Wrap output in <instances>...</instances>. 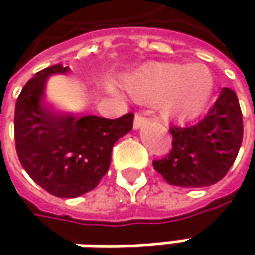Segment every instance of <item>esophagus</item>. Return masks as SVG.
<instances>
[{"instance_id":"1","label":"esophagus","mask_w":255,"mask_h":255,"mask_svg":"<svg viewBox=\"0 0 255 255\" xmlns=\"http://www.w3.org/2000/svg\"><path fill=\"white\" fill-rule=\"evenodd\" d=\"M146 123V117H144V114L143 112H137L135 114V117H134V128L137 129V128H140L143 124Z\"/></svg>"}]
</instances>
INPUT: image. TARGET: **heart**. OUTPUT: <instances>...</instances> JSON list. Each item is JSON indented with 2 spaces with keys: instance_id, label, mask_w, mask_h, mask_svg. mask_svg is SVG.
Returning a JSON list of instances; mask_svg holds the SVG:
<instances>
[{
  "instance_id": "1",
  "label": "heart",
  "mask_w": 255,
  "mask_h": 255,
  "mask_svg": "<svg viewBox=\"0 0 255 255\" xmlns=\"http://www.w3.org/2000/svg\"><path fill=\"white\" fill-rule=\"evenodd\" d=\"M214 87L211 72L202 65H155L128 81V90L140 100L162 97L168 115L192 117L207 103Z\"/></svg>"
}]
</instances>
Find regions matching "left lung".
<instances>
[{"label":"left lung","instance_id":"obj_1","mask_svg":"<svg viewBox=\"0 0 255 255\" xmlns=\"http://www.w3.org/2000/svg\"><path fill=\"white\" fill-rule=\"evenodd\" d=\"M173 147L153 168L167 183L205 187L220 181L233 165L244 135L238 96L225 87L213 108L198 121L170 127Z\"/></svg>","mask_w":255,"mask_h":255}]
</instances>
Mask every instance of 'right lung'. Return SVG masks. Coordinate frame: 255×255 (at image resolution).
<instances>
[{"label": "right lung", "instance_id": "right-lung-1", "mask_svg": "<svg viewBox=\"0 0 255 255\" xmlns=\"http://www.w3.org/2000/svg\"><path fill=\"white\" fill-rule=\"evenodd\" d=\"M69 68L54 65L30 78L14 111L19 161L30 178L59 198H77L93 190L111 165L112 147L132 128L134 114L109 120L96 115L54 114L42 106L47 78Z\"/></svg>", "mask_w": 255, "mask_h": 255}]
</instances>
